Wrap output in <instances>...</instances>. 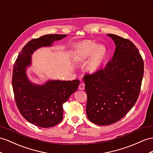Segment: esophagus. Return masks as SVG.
I'll return each instance as SVG.
<instances>
[{"label": "esophagus", "mask_w": 153, "mask_h": 153, "mask_svg": "<svg viewBox=\"0 0 153 153\" xmlns=\"http://www.w3.org/2000/svg\"><path fill=\"white\" fill-rule=\"evenodd\" d=\"M78 88H79V90H81V91H82V90H84L85 89V85L83 83H81L79 85V87H78Z\"/></svg>", "instance_id": "34e87169"}]
</instances>
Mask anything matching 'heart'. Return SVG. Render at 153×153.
<instances>
[{"label":"heart","instance_id":"heart-1","mask_svg":"<svg viewBox=\"0 0 153 153\" xmlns=\"http://www.w3.org/2000/svg\"><path fill=\"white\" fill-rule=\"evenodd\" d=\"M107 49L103 45H98L92 41H85L76 46L72 53V60L75 62H83L90 59L87 68L89 72L98 70L107 56Z\"/></svg>","mask_w":153,"mask_h":153}]
</instances>
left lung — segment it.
<instances>
[{"label":"left lung","mask_w":153,"mask_h":153,"mask_svg":"<svg viewBox=\"0 0 153 153\" xmlns=\"http://www.w3.org/2000/svg\"><path fill=\"white\" fill-rule=\"evenodd\" d=\"M116 45L112 60L103 69L83 77L88 120L99 125L117 122L136 103L143 76L144 63L128 39L107 34Z\"/></svg>","instance_id":"8db88e82"}]
</instances>
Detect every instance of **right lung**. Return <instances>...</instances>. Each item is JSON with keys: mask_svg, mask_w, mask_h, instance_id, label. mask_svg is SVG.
<instances>
[{"mask_svg": "<svg viewBox=\"0 0 153 153\" xmlns=\"http://www.w3.org/2000/svg\"><path fill=\"white\" fill-rule=\"evenodd\" d=\"M66 35H45L29 41L15 62L12 87L15 100L21 115L36 126L48 128L60 123L63 116L62 105L75 92L79 81L49 80L42 85L31 82L26 68L31 65L32 53L41 47L50 46Z\"/></svg>", "mask_w": 153, "mask_h": 153, "instance_id": "right-lung-1", "label": "right lung"}]
</instances>
